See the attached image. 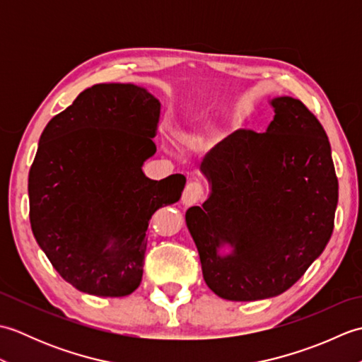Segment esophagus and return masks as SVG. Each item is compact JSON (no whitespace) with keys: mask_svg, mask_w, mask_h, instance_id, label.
I'll return each mask as SVG.
<instances>
[{"mask_svg":"<svg viewBox=\"0 0 362 362\" xmlns=\"http://www.w3.org/2000/svg\"><path fill=\"white\" fill-rule=\"evenodd\" d=\"M204 196V185L197 180H191L188 182V185L185 187V191H183L182 196V202L183 205H193L201 201Z\"/></svg>","mask_w":362,"mask_h":362,"instance_id":"obj_1","label":"esophagus"}]
</instances>
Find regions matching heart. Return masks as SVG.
Here are the masks:
<instances>
[{"mask_svg":"<svg viewBox=\"0 0 362 362\" xmlns=\"http://www.w3.org/2000/svg\"><path fill=\"white\" fill-rule=\"evenodd\" d=\"M204 135L199 134V132H182L179 134V140L182 143H185L188 146H196V144H201L204 141Z\"/></svg>","mask_w":362,"mask_h":362,"instance_id":"1","label":"heart"}]
</instances>
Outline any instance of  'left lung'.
I'll list each match as a JSON object with an SVG mask.
<instances>
[{
	"mask_svg": "<svg viewBox=\"0 0 362 362\" xmlns=\"http://www.w3.org/2000/svg\"><path fill=\"white\" fill-rule=\"evenodd\" d=\"M269 103L275 115L264 134L236 130L206 153L210 196L185 214L206 286L235 302L288 291L334 227L337 177L324 127L298 99Z\"/></svg>",
	"mask_w": 362,
	"mask_h": 362,
	"instance_id": "left-lung-1",
	"label": "left lung"
}]
</instances>
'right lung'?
<instances>
[{"label":"right lung","instance_id":"obj_1","mask_svg":"<svg viewBox=\"0 0 362 362\" xmlns=\"http://www.w3.org/2000/svg\"><path fill=\"white\" fill-rule=\"evenodd\" d=\"M160 101L134 83H98L45 127L29 171V219L54 269L76 289L124 297L140 286L152 214L187 179L151 180L144 161Z\"/></svg>","mask_w":362,"mask_h":362}]
</instances>
